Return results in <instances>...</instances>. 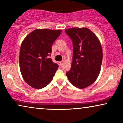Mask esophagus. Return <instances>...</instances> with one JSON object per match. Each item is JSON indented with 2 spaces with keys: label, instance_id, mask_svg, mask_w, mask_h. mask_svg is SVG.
Masks as SVG:
<instances>
[{
  "label": "esophagus",
  "instance_id": "obj_1",
  "mask_svg": "<svg viewBox=\"0 0 123 123\" xmlns=\"http://www.w3.org/2000/svg\"><path fill=\"white\" fill-rule=\"evenodd\" d=\"M64 63V61H62V62H60L59 63H60V65H61V66H62V65H63V63Z\"/></svg>",
  "mask_w": 123,
  "mask_h": 123
}]
</instances>
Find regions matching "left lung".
<instances>
[{"mask_svg":"<svg viewBox=\"0 0 123 123\" xmlns=\"http://www.w3.org/2000/svg\"><path fill=\"white\" fill-rule=\"evenodd\" d=\"M65 31L72 39L73 47L71 68L66 75L75 87L85 88L93 83L100 74L101 44L96 35L87 28H71Z\"/></svg>","mask_w":123,"mask_h":123,"instance_id":"left-lung-1","label":"left lung"}]
</instances>
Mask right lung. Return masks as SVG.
<instances>
[{
  "label": "right lung",
  "instance_id": "add662e5",
  "mask_svg": "<svg viewBox=\"0 0 123 123\" xmlns=\"http://www.w3.org/2000/svg\"><path fill=\"white\" fill-rule=\"evenodd\" d=\"M61 32V30L36 29L23 40L19 51L20 70L25 81L33 88H43L53 80L58 65L48 56Z\"/></svg>",
  "mask_w": 123,
  "mask_h": 123
}]
</instances>
